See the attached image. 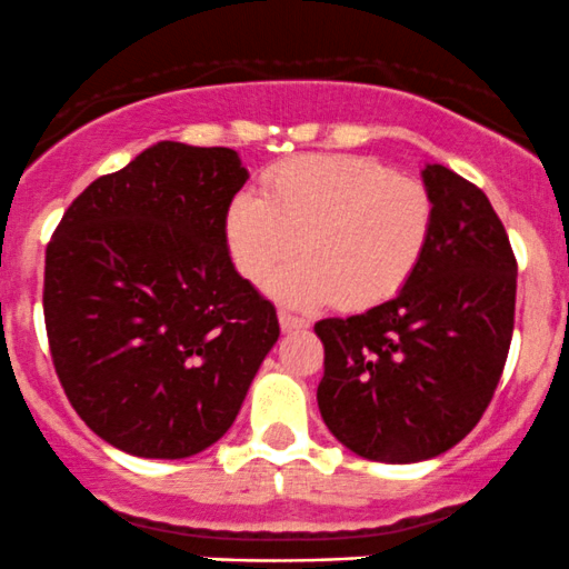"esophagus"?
Here are the masks:
<instances>
[{"mask_svg": "<svg viewBox=\"0 0 569 569\" xmlns=\"http://www.w3.org/2000/svg\"><path fill=\"white\" fill-rule=\"evenodd\" d=\"M279 325H282L284 333H290V330H301V328H309V319L292 315V311H279Z\"/></svg>", "mask_w": 569, "mask_h": 569, "instance_id": "esophagus-1", "label": "esophagus"}]
</instances>
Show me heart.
Instances as JSON below:
<instances>
[{
	"label": "heart",
	"mask_w": 569,
	"mask_h": 569,
	"mask_svg": "<svg viewBox=\"0 0 569 569\" xmlns=\"http://www.w3.org/2000/svg\"><path fill=\"white\" fill-rule=\"evenodd\" d=\"M436 231V201L422 182L368 156L311 152L273 166L263 196L236 193L226 244L236 271L296 309L336 303L366 311L392 301L422 266Z\"/></svg>",
	"instance_id": "b5f03b06"
}]
</instances>
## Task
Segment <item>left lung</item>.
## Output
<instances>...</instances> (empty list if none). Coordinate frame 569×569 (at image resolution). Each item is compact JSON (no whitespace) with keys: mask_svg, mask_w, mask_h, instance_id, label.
Returning a JSON list of instances; mask_svg holds the SVG:
<instances>
[{"mask_svg":"<svg viewBox=\"0 0 569 569\" xmlns=\"http://www.w3.org/2000/svg\"><path fill=\"white\" fill-rule=\"evenodd\" d=\"M436 231L411 282L366 315L319 319L325 425L373 462H422L483 417L506 368L516 258L481 188L427 163Z\"/></svg>","mask_w":569,"mask_h":569,"instance_id":"8db88e82","label":"left lung"}]
</instances>
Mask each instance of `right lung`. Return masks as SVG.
Returning <instances> with one entry per match:
<instances>
[{"instance_id": "right-lung-1", "label": "right lung", "mask_w": 569, "mask_h": 569, "mask_svg": "<svg viewBox=\"0 0 569 569\" xmlns=\"http://www.w3.org/2000/svg\"><path fill=\"white\" fill-rule=\"evenodd\" d=\"M247 177L231 147L158 142L88 184L50 239V357L69 403L114 449H209L277 343V309L226 244Z\"/></svg>"}]
</instances>
